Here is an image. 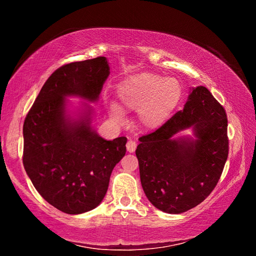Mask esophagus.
Returning a JSON list of instances; mask_svg holds the SVG:
<instances>
[{"mask_svg":"<svg viewBox=\"0 0 256 256\" xmlns=\"http://www.w3.org/2000/svg\"><path fill=\"white\" fill-rule=\"evenodd\" d=\"M136 141H133V140L128 141L126 149H128V152H134V150H136Z\"/></svg>","mask_w":256,"mask_h":256,"instance_id":"34e87169","label":"esophagus"}]
</instances>
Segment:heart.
<instances>
[{
    "label": "heart",
    "instance_id": "obj_1",
    "mask_svg": "<svg viewBox=\"0 0 256 256\" xmlns=\"http://www.w3.org/2000/svg\"><path fill=\"white\" fill-rule=\"evenodd\" d=\"M118 105L108 104L112 118L122 122L124 112H138V123L154 130L167 122L180 104L183 94L182 84L175 78H164L151 72L130 76L118 86Z\"/></svg>",
    "mask_w": 256,
    "mask_h": 256
}]
</instances>
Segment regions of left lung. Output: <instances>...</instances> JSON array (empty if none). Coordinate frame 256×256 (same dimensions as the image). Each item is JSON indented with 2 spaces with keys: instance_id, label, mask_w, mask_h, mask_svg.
<instances>
[{
  "instance_id": "1",
  "label": "left lung",
  "mask_w": 256,
  "mask_h": 256,
  "mask_svg": "<svg viewBox=\"0 0 256 256\" xmlns=\"http://www.w3.org/2000/svg\"><path fill=\"white\" fill-rule=\"evenodd\" d=\"M227 126L224 108L200 86L190 92L183 110L138 138L136 154L141 184L157 209L182 214L209 196L228 157ZM190 127L196 140L172 138Z\"/></svg>"
}]
</instances>
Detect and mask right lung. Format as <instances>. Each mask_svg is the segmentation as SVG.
<instances>
[{
    "label": "right lung",
    "instance_id": "right-lung-1",
    "mask_svg": "<svg viewBox=\"0 0 256 256\" xmlns=\"http://www.w3.org/2000/svg\"><path fill=\"white\" fill-rule=\"evenodd\" d=\"M108 76L104 56L58 68L24 118L26 172L50 204L68 214L90 211L102 201L112 172L126 152L125 136L107 141L94 131L92 110L78 120L66 115V97L96 102Z\"/></svg>",
    "mask_w": 256,
    "mask_h": 256
}]
</instances>
